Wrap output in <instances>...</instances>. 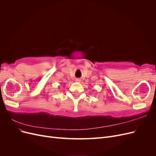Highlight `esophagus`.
<instances>
[{"label":"esophagus","instance_id":"1","mask_svg":"<svg viewBox=\"0 0 156 156\" xmlns=\"http://www.w3.org/2000/svg\"><path fill=\"white\" fill-rule=\"evenodd\" d=\"M75 81L77 82V83H80V82H81V79H76V80H75Z\"/></svg>","mask_w":156,"mask_h":156}]
</instances>
